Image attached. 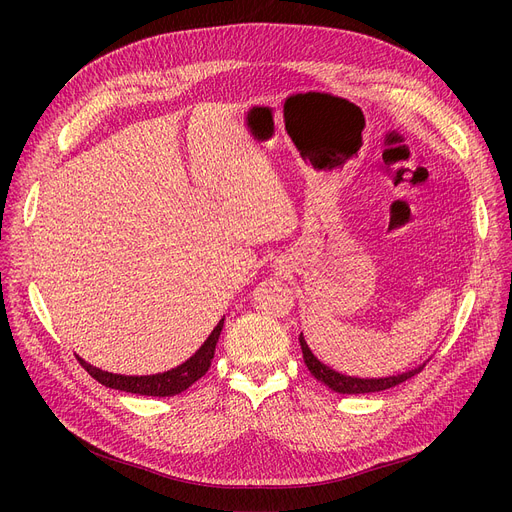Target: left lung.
<instances>
[{
  "label": "left lung",
  "instance_id": "left-lung-1",
  "mask_svg": "<svg viewBox=\"0 0 512 512\" xmlns=\"http://www.w3.org/2000/svg\"><path fill=\"white\" fill-rule=\"evenodd\" d=\"M222 326H224V319L213 328L209 338L201 344V348L191 359H186L182 365H178L170 371H164V373L122 375V373H114V371H105L101 367H95V365L87 363L85 359H78V363L85 367V371L91 375L93 380H97L105 388H114V390L130 392V394H145V396H176V394L184 392L186 388H191L197 380H201L203 375L207 373V369L211 365V359H213L215 342H218L220 332H222Z\"/></svg>",
  "mask_w": 512,
  "mask_h": 512
}]
</instances>
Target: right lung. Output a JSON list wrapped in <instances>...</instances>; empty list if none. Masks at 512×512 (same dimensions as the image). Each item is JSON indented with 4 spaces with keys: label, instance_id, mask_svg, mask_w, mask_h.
Returning <instances> with one entry per match:
<instances>
[{
    "label": "right lung",
    "instance_id": "obj_1",
    "mask_svg": "<svg viewBox=\"0 0 512 512\" xmlns=\"http://www.w3.org/2000/svg\"><path fill=\"white\" fill-rule=\"evenodd\" d=\"M303 346V357L305 363L309 367V371L315 375L319 382H324L328 388H332L338 394H367V392H380V390H388L394 388L402 382H407L413 375H417L421 369H413L407 373H400V375H390V378H371V380H361V378H353V375H344L338 373L334 369H330L328 365H324L321 361H317L309 351L307 346Z\"/></svg>",
    "mask_w": 512,
    "mask_h": 512
}]
</instances>
